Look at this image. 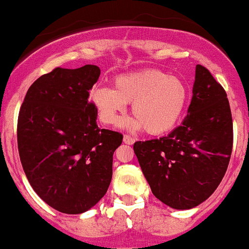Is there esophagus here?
Segmentation results:
<instances>
[{"mask_svg":"<svg viewBox=\"0 0 249 249\" xmlns=\"http://www.w3.org/2000/svg\"><path fill=\"white\" fill-rule=\"evenodd\" d=\"M124 143H127V144H133L134 142H135V139L132 138V136H129V135H124Z\"/></svg>","mask_w":249,"mask_h":249,"instance_id":"34e87169","label":"esophagus"}]
</instances>
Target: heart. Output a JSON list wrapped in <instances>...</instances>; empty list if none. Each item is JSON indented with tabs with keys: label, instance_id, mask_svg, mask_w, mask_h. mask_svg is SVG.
<instances>
[{
	"label": "heart",
	"instance_id": "b5f03b06",
	"mask_svg": "<svg viewBox=\"0 0 249 249\" xmlns=\"http://www.w3.org/2000/svg\"><path fill=\"white\" fill-rule=\"evenodd\" d=\"M188 90L183 81L158 69L119 75L114 88L96 87L90 101L100 119L107 124H117L133 103L135 116L125 122L132 129H142L152 135L169 132L185 110Z\"/></svg>",
	"mask_w": 249,
	"mask_h": 249
}]
</instances>
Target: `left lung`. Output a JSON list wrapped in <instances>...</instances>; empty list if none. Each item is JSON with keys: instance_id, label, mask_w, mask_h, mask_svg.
Instances as JSON below:
<instances>
[{"instance_id": "obj_1", "label": "left lung", "mask_w": 249, "mask_h": 249, "mask_svg": "<svg viewBox=\"0 0 249 249\" xmlns=\"http://www.w3.org/2000/svg\"><path fill=\"white\" fill-rule=\"evenodd\" d=\"M233 148V121L225 89L197 64L182 124L160 139L138 141L134 152L153 194L174 209H191L213 194Z\"/></svg>"}]
</instances>
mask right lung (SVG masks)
<instances>
[{"label": "right lung", "mask_w": 249, "mask_h": 249, "mask_svg": "<svg viewBox=\"0 0 249 249\" xmlns=\"http://www.w3.org/2000/svg\"><path fill=\"white\" fill-rule=\"evenodd\" d=\"M100 68H55L28 89L18 120V147L36 194L61 213L81 214L105 196L122 134L97 125L89 90Z\"/></svg>", "instance_id": "right-lung-1"}]
</instances>
